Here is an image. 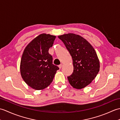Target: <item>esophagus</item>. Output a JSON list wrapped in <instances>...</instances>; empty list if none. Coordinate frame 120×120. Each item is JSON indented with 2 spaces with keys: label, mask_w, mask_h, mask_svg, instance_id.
I'll return each mask as SVG.
<instances>
[{
  "label": "esophagus",
  "mask_w": 120,
  "mask_h": 120,
  "mask_svg": "<svg viewBox=\"0 0 120 120\" xmlns=\"http://www.w3.org/2000/svg\"><path fill=\"white\" fill-rule=\"evenodd\" d=\"M62 66H63L62 64H60L59 65V68H61L62 67Z\"/></svg>",
  "instance_id": "1"
}]
</instances>
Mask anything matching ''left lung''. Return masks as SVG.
Wrapping results in <instances>:
<instances>
[{
  "label": "left lung",
  "mask_w": 120,
  "mask_h": 120,
  "mask_svg": "<svg viewBox=\"0 0 120 120\" xmlns=\"http://www.w3.org/2000/svg\"><path fill=\"white\" fill-rule=\"evenodd\" d=\"M73 59L74 70L68 79L73 87L81 89L89 85L99 71V61L93 47L86 39L73 34L58 36Z\"/></svg>",
  "instance_id": "obj_1"
}]
</instances>
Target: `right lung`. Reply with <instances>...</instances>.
<instances>
[{
  "label": "right lung",
  "mask_w": 120,
  "mask_h": 120,
  "mask_svg": "<svg viewBox=\"0 0 120 120\" xmlns=\"http://www.w3.org/2000/svg\"><path fill=\"white\" fill-rule=\"evenodd\" d=\"M56 36L45 34L36 37L22 53L20 70L25 82L35 90H42L52 83L57 71L52 64V56L48 52Z\"/></svg>",
  "instance_id": "add662e5"
}]
</instances>
